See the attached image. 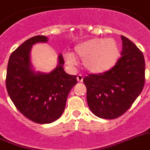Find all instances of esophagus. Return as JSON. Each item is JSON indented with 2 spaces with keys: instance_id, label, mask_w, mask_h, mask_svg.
Listing matches in <instances>:
<instances>
[{
  "instance_id": "34e87169",
  "label": "esophagus",
  "mask_w": 150,
  "mask_h": 150,
  "mask_svg": "<svg viewBox=\"0 0 150 150\" xmlns=\"http://www.w3.org/2000/svg\"><path fill=\"white\" fill-rule=\"evenodd\" d=\"M76 79H77L78 82H83V76H82L81 74H79V75L77 76V77H76Z\"/></svg>"
}]
</instances>
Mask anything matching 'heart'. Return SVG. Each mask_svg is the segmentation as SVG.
Wrapping results in <instances>:
<instances>
[{
    "label": "heart",
    "instance_id": "1",
    "mask_svg": "<svg viewBox=\"0 0 150 150\" xmlns=\"http://www.w3.org/2000/svg\"><path fill=\"white\" fill-rule=\"evenodd\" d=\"M75 53L83 59V66L93 74L104 73L115 64L120 55L117 42L112 38H93L75 46ZM67 62L75 64L72 54L65 55Z\"/></svg>",
    "mask_w": 150,
    "mask_h": 150
}]
</instances>
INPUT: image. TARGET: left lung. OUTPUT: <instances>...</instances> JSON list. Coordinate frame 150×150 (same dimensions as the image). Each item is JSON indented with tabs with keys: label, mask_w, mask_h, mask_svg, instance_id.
Listing matches in <instances>:
<instances>
[{
	"label": "left lung",
	"mask_w": 150,
	"mask_h": 150,
	"mask_svg": "<svg viewBox=\"0 0 150 150\" xmlns=\"http://www.w3.org/2000/svg\"><path fill=\"white\" fill-rule=\"evenodd\" d=\"M121 57L109 70L83 78L89 108L101 118L115 119L125 114L141 93L145 83L142 52L121 35Z\"/></svg>",
	"instance_id": "obj_1"
}]
</instances>
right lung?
Wrapping results in <instances>:
<instances>
[{
  "instance_id": "add662e5",
  "label": "right lung",
  "mask_w": 150,
  "mask_h": 150,
  "mask_svg": "<svg viewBox=\"0 0 150 150\" xmlns=\"http://www.w3.org/2000/svg\"><path fill=\"white\" fill-rule=\"evenodd\" d=\"M48 42L47 37L36 35L20 45L10 56L6 76L9 96L20 113L38 124H50L59 118L76 76L67 74L62 54L58 65L49 74L32 69L30 51L38 42Z\"/></svg>"
}]
</instances>
